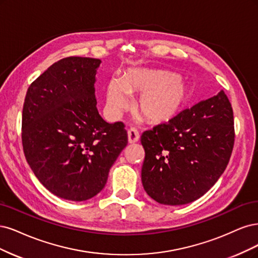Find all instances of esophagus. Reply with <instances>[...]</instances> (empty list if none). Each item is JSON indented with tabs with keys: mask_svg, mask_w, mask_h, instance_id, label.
I'll return each instance as SVG.
<instances>
[{
	"mask_svg": "<svg viewBox=\"0 0 258 258\" xmlns=\"http://www.w3.org/2000/svg\"><path fill=\"white\" fill-rule=\"evenodd\" d=\"M127 137H128V143L130 144H135L139 140V132L135 127H131L127 131Z\"/></svg>",
	"mask_w": 258,
	"mask_h": 258,
	"instance_id": "esophagus-1",
	"label": "esophagus"
}]
</instances>
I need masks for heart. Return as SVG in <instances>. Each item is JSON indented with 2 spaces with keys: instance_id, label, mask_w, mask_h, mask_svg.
Listing matches in <instances>:
<instances>
[{
  "instance_id": "obj_1",
  "label": "heart",
  "mask_w": 258,
  "mask_h": 258,
  "mask_svg": "<svg viewBox=\"0 0 258 258\" xmlns=\"http://www.w3.org/2000/svg\"><path fill=\"white\" fill-rule=\"evenodd\" d=\"M130 92L141 93L137 103L140 114L151 123L174 119L188 101V87L179 75L161 70L132 69L123 78L112 77L107 87L106 111L117 117L130 105Z\"/></svg>"
}]
</instances>
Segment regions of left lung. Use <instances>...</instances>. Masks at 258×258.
Here are the masks:
<instances>
[{
  "mask_svg": "<svg viewBox=\"0 0 258 258\" xmlns=\"http://www.w3.org/2000/svg\"><path fill=\"white\" fill-rule=\"evenodd\" d=\"M141 181L162 205L180 206L206 194L227 167L235 143L234 112L223 90L176 118L143 133Z\"/></svg>",
  "mask_w": 258,
  "mask_h": 258,
  "instance_id": "8db88e82",
  "label": "left lung"
}]
</instances>
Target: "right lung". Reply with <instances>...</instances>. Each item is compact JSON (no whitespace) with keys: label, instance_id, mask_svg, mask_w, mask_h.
Wrapping results in <instances>:
<instances>
[{"label":"right lung","instance_id":"obj_1","mask_svg":"<svg viewBox=\"0 0 258 258\" xmlns=\"http://www.w3.org/2000/svg\"><path fill=\"white\" fill-rule=\"evenodd\" d=\"M99 64L93 57H64L32 82L24 98V156L40 183L66 201L101 192L127 145L124 123H107L97 111Z\"/></svg>","mask_w":258,"mask_h":258}]
</instances>
